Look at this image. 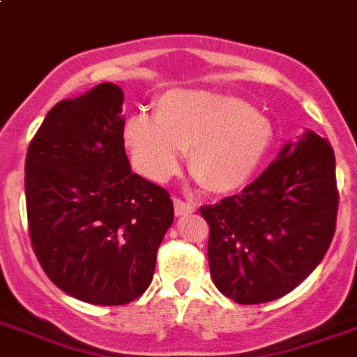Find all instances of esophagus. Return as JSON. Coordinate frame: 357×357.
Instances as JSON below:
<instances>
[{
    "instance_id": "obj_1",
    "label": "esophagus",
    "mask_w": 357,
    "mask_h": 357,
    "mask_svg": "<svg viewBox=\"0 0 357 357\" xmlns=\"http://www.w3.org/2000/svg\"><path fill=\"white\" fill-rule=\"evenodd\" d=\"M174 209H176V215L178 217H185V215L195 213V206L189 202H183L179 198H174Z\"/></svg>"
}]
</instances>
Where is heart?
Returning a JSON list of instances; mask_svg holds the SVG:
<instances>
[{"label":"heart","instance_id":"heart-1","mask_svg":"<svg viewBox=\"0 0 357 357\" xmlns=\"http://www.w3.org/2000/svg\"><path fill=\"white\" fill-rule=\"evenodd\" d=\"M136 172L162 183L189 151V172L225 197L249 183L269 151L268 118L245 100L204 89H172L153 105V118L130 116L121 132Z\"/></svg>","mask_w":357,"mask_h":357}]
</instances>
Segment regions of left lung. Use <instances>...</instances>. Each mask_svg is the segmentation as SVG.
Returning a JSON list of instances; mask_svg holds the SVG:
<instances>
[{
  "mask_svg": "<svg viewBox=\"0 0 357 357\" xmlns=\"http://www.w3.org/2000/svg\"><path fill=\"white\" fill-rule=\"evenodd\" d=\"M337 204L333 149L307 129L239 195L200 208L215 287L241 305L292 292L330 249Z\"/></svg>",
  "mask_w": 357,
  "mask_h": 357,
  "instance_id": "left-lung-1",
  "label": "left lung"
}]
</instances>
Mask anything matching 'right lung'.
<instances>
[{
	"instance_id": "add662e5",
	"label": "right lung",
	"mask_w": 357,
	"mask_h": 357,
	"mask_svg": "<svg viewBox=\"0 0 357 357\" xmlns=\"http://www.w3.org/2000/svg\"><path fill=\"white\" fill-rule=\"evenodd\" d=\"M123 91L105 82L46 114L26 155V208L37 260L59 290L125 305L153 279L174 222L170 195L130 170Z\"/></svg>"
}]
</instances>
